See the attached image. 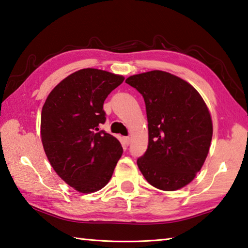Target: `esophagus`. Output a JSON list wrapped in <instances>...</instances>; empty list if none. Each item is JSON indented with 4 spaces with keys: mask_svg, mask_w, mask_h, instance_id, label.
I'll list each match as a JSON object with an SVG mask.
<instances>
[{
    "mask_svg": "<svg viewBox=\"0 0 248 248\" xmlns=\"http://www.w3.org/2000/svg\"><path fill=\"white\" fill-rule=\"evenodd\" d=\"M124 142L125 145H129L130 142H131V139H130L129 137H124Z\"/></svg>",
    "mask_w": 248,
    "mask_h": 248,
    "instance_id": "34e87169",
    "label": "esophagus"
}]
</instances>
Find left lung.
<instances>
[{
  "label": "left lung",
  "instance_id": "left-lung-1",
  "mask_svg": "<svg viewBox=\"0 0 248 248\" xmlns=\"http://www.w3.org/2000/svg\"><path fill=\"white\" fill-rule=\"evenodd\" d=\"M125 83L143 96L148 117V150L138 167L157 189H180L208 156L213 125L207 105L191 84L164 71L131 75Z\"/></svg>",
  "mask_w": 248,
  "mask_h": 248
}]
</instances>
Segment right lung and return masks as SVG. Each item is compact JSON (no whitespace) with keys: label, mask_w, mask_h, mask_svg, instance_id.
<instances>
[{"label":"right lung","mask_w":248,"mask_h":248,"mask_svg":"<svg viewBox=\"0 0 248 248\" xmlns=\"http://www.w3.org/2000/svg\"><path fill=\"white\" fill-rule=\"evenodd\" d=\"M124 79L104 70H78L62 79L44 104L45 153L59 177L82 194L106 186L123 155L120 142L98 127L106 120L105 99Z\"/></svg>","instance_id":"obj_1"}]
</instances>
